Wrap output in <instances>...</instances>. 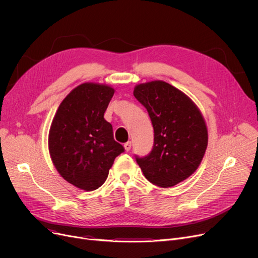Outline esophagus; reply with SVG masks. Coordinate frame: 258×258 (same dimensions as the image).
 <instances>
[{
  "instance_id": "1",
  "label": "esophagus",
  "mask_w": 258,
  "mask_h": 258,
  "mask_svg": "<svg viewBox=\"0 0 258 258\" xmlns=\"http://www.w3.org/2000/svg\"><path fill=\"white\" fill-rule=\"evenodd\" d=\"M124 150L126 151V152H128L130 150H131V147H132V142L131 141H128V142H126V143H124Z\"/></svg>"
}]
</instances>
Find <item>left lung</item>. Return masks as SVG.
<instances>
[{
	"mask_svg": "<svg viewBox=\"0 0 258 258\" xmlns=\"http://www.w3.org/2000/svg\"><path fill=\"white\" fill-rule=\"evenodd\" d=\"M134 96L146 108L154 127L151 153L135 155L145 178L159 187H171L197 170L204 157L208 133L204 118L184 93L165 81L142 84Z\"/></svg>",
	"mask_w": 258,
	"mask_h": 258,
	"instance_id": "obj_1",
	"label": "left lung"
}]
</instances>
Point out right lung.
<instances>
[{"label": "right lung", "mask_w": 258, "mask_h": 258, "mask_svg": "<svg viewBox=\"0 0 258 258\" xmlns=\"http://www.w3.org/2000/svg\"><path fill=\"white\" fill-rule=\"evenodd\" d=\"M113 95L111 87L80 85L62 100L51 124L49 152L54 166L66 181L87 191L105 182L115 158L124 152L103 118Z\"/></svg>", "instance_id": "right-lung-1"}]
</instances>
